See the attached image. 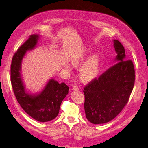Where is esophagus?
I'll return each mask as SVG.
<instances>
[{
    "label": "esophagus",
    "instance_id": "1",
    "mask_svg": "<svg viewBox=\"0 0 148 148\" xmlns=\"http://www.w3.org/2000/svg\"><path fill=\"white\" fill-rule=\"evenodd\" d=\"M79 88V86H78V85H74V86L73 87V89L74 91H77V90H78Z\"/></svg>",
    "mask_w": 148,
    "mask_h": 148
}]
</instances>
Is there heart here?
<instances>
[{
  "instance_id": "1",
  "label": "heart",
  "mask_w": 148,
  "mask_h": 148,
  "mask_svg": "<svg viewBox=\"0 0 148 148\" xmlns=\"http://www.w3.org/2000/svg\"><path fill=\"white\" fill-rule=\"evenodd\" d=\"M89 56L87 51L79 52L71 57V62L75 66L81 65ZM67 69L70 70V66H67ZM101 67V59L99 56L95 54L90 57L83 65L81 72L82 77L85 80L91 79L97 77L99 74Z\"/></svg>"
}]
</instances>
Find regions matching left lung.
Returning <instances> with one entry per match:
<instances>
[{
  "label": "left lung",
  "instance_id": "1",
  "mask_svg": "<svg viewBox=\"0 0 148 148\" xmlns=\"http://www.w3.org/2000/svg\"><path fill=\"white\" fill-rule=\"evenodd\" d=\"M114 41L118 62L84 87L85 114L93 124L110 122L119 114L127 104L135 83L133 62L127 59L122 43Z\"/></svg>",
  "mask_w": 148,
  "mask_h": 148
}]
</instances>
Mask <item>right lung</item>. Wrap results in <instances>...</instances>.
I'll return each mask as SVG.
<instances>
[{
	"label": "right lung",
	"mask_w": 148,
	"mask_h": 148,
	"mask_svg": "<svg viewBox=\"0 0 148 148\" xmlns=\"http://www.w3.org/2000/svg\"><path fill=\"white\" fill-rule=\"evenodd\" d=\"M39 36L31 35L14 53L10 67V81L18 102L30 117L39 122H45L54 119L59 114L60 104L68 94L69 88L65 83L54 79L48 82L44 90L36 96L26 94L20 77V65L26 52L32 49Z\"/></svg>",
	"instance_id": "right-lung-1"
}]
</instances>
